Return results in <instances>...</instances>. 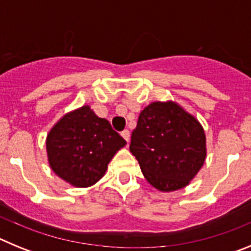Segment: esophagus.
Instances as JSON below:
<instances>
[{
  "instance_id": "34e87169",
  "label": "esophagus",
  "mask_w": 251,
  "mask_h": 251,
  "mask_svg": "<svg viewBox=\"0 0 251 251\" xmlns=\"http://www.w3.org/2000/svg\"><path fill=\"white\" fill-rule=\"evenodd\" d=\"M122 137H123V138L126 139V141H127V143H129V139H130L129 130H128V129L123 130V132H122Z\"/></svg>"
}]
</instances>
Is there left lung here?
Instances as JSON below:
<instances>
[{
  "instance_id": "1",
  "label": "left lung",
  "mask_w": 251,
  "mask_h": 251,
  "mask_svg": "<svg viewBox=\"0 0 251 251\" xmlns=\"http://www.w3.org/2000/svg\"><path fill=\"white\" fill-rule=\"evenodd\" d=\"M129 151L150 185L161 192L177 191L190 185L205 163V130L176 101H152L139 114Z\"/></svg>"
}]
</instances>
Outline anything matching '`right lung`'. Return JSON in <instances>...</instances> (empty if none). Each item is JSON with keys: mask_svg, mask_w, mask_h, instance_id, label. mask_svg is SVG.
Here are the masks:
<instances>
[{"mask_svg": "<svg viewBox=\"0 0 251 251\" xmlns=\"http://www.w3.org/2000/svg\"><path fill=\"white\" fill-rule=\"evenodd\" d=\"M127 145L89 105L64 114L46 136L49 166L74 187H90L105 175L115 153Z\"/></svg>", "mask_w": 251, "mask_h": 251, "instance_id": "1", "label": "right lung"}]
</instances>
